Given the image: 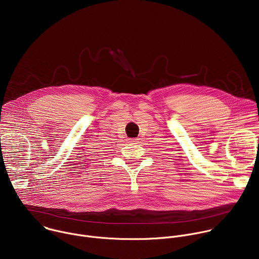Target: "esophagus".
Returning a JSON list of instances; mask_svg holds the SVG:
<instances>
[{"label": "esophagus", "instance_id": "esophagus-1", "mask_svg": "<svg viewBox=\"0 0 259 259\" xmlns=\"http://www.w3.org/2000/svg\"><path fill=\"white\" fill-rule=\"evenodd\" d=\"M137 139L136 138H132V139H129V142H136Z\"/></svg>", "mask_w": 259, "mask_h": 259}]
</instances>
